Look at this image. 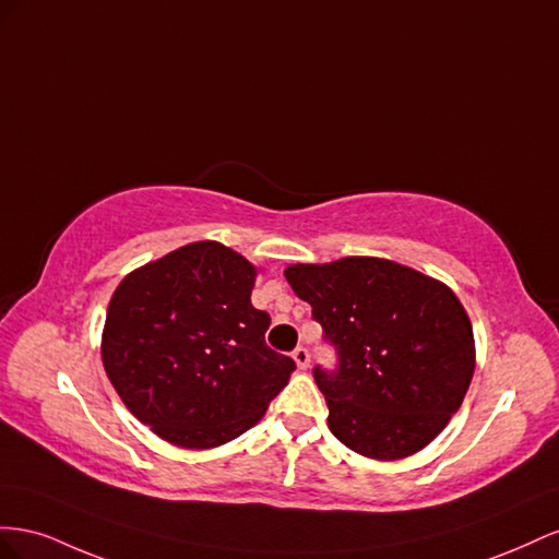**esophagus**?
Listing matches in <instances>:
<instances>
[{
	"mask_svg": "<svg viewBox=\"0 0 559 559\" xmlns=\"http://www.w3.org/2000/svg\"><path fill=\"white\" fill-rule=\"evenodd\" d=\"M293 358H295V362H297V368H299V370H307V368H309L311 356H309V350H307L305 346H297V348L293 350Z\"/></svg>",
	"mask_w": 559,
	"mask_h": 559,
	"instance_id": "obj_1",
	"label": "esophagus"
}]
</instances>
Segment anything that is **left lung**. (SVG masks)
Masks as SVG:
<instances>
[{
    "label": "left lung",
    "mask_w": 559,
    "mask_h": 559,
    "mask_svg": "<svg viewBox=\"0 0 559 559\" xmlns=\"http://www.w3.org/2000/svg\"><path fill=\"white\" fill-rule=\"evenodd\" d=\"M285 278L337 350V370L313 368L332 436L379 461L424 450L464 403L475 370L459 297L381 258L293 264Z\"/></svg>",
    "instance_id": "1"
}]
</instances>
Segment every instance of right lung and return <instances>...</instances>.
<instances>
[{"mask_svg": "<svg viewBox=\"0 0 559 559\" xmlns=\"http://www.w3.org/2000/svg\"><path fill=\"white\" fill-rule=\"evenodd\" d=\"M254 269L197 241L131 271L109 299L103 365L133 417L185 450H211L258 424L295 360L264 342Z\"/></svg>", "mask_w": 559, "mask_h": 559, "instance_id": "add662e5", "label": "right lung"}]
</instances>
